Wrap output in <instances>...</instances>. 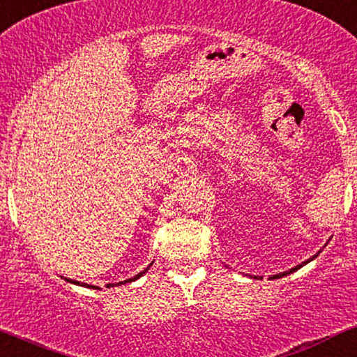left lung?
Segmentation results:
<instances>
[{
  "mask_svg": "<svg viewBox=\"0 0 357 357\" xmlns=\"http://www.w3.org/2000/svg\"><path fill=\"white\" fill-rule=\"evenodd\" d=\"M318 255H320V251H318V253H317V255H313L310 259L303 261V263H302V264H298V266H296V268H292V269H289V271H284V273H281V274H274V275H271V278H269V279H271V281H274V279H281V278H284V275H289V274L296 273V271H297V269H301V268H302V266H305L307 263H310V261H313V259H315ZM253 279H261V278H259V275H253Z\"/></svg>",
  "mask_w": 357,
  "mask_h": 357,
  "instance_id": "8db88e82",
  "label": "left lung"
}]
</instances>
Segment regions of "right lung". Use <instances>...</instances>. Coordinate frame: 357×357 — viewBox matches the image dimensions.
Returning <instances> with one entry per match:
<instances>
[{
    "mask_svg": "<svg viewBox=\"0 0 357 357\" xmlns=\"http://www.w3.org/2000/svg\"><path fill=\"white\" fill-rule=\"evenodd\" d=\"M153 264V261H151L150 263V266ZM150 266L149 268H145L144 271H142V273H139L137 275H134V278H130V279H127V281H121V282H116V284H107V287H117V286H122V284H127V282H134V281H137V279H140L142 275H144L146 271L150 269ZM65 281L66 282H70V284H75V286H82V287H88V289H99L98 286H89V284H86V282H78V281H71V279H66L65 278Z\"/></svg>",
    "mask_w": 357,
    "mask_h": 357,
    "instance_id": "right-lung-1",
    "label": "right lung"
}]
</instances>
